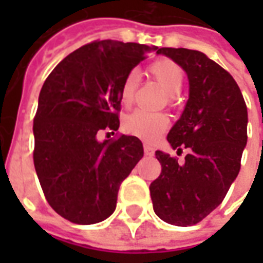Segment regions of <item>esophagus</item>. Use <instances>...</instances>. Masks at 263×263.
<instances>
[{"label": "esophagus", "mask_w": 263, "mask_h": 263, "mask_svg": "<svg viewBox=\"0 0 263 263\" xmlns=\"http://www.w3.org/2000/svg\"><path fill=\"white\" fill-rule=\"evenodd\" d=\"M143 152H145V155H146V156H154L155 149L152 148V146H149L148 143H145V145H143Z\"/></svg>", "instance_id": "obj_1"}]
</instances>
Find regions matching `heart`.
<instances>
[{
    "mask_svg": "<svg viewBox=\"0 0 263 263\" xmlns=\"http://www.w3.org/2000/svg\"><path fill=\"white\" fill-rule=\"evenodd\" d=\"M149 73L160 86L169 92V100L173 101L175 96L182 90L184 73L176 62L171 59H158L149 66ZM139 84V76L137 71H131L125 76L121 84L120 98L124 107L131 105L137 87ZM124 131L129 135L138 137L143 141H154L165 132L169 126V118L163 112H148L137 109L126 115L122 122Z\"/></svg>",
    "mask_w": 263,
    "mask_h": 263,
    "instance_id": "heart-1",
    "label": "heart"
}]
</instances>
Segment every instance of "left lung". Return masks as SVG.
I'll return each mask as SVG.
<instances>
[{"label": "left lung", "instance_id": "obj_1", "mask_svg": "<svg viewBox=\"0 0 263 263\" xmlns=\"http://www.w3.org/2000/svg\"><path fill=\"white\" fill-rule=\"evenodd\" d=\"M189 79V100L180 120L167 134L184 163L156 151L160 176L151 183L156 215L167 224L194 226L221 204L241 169L247 145L248 112L232 76L198 50L160 48Z\"/></svg>", "mask_w": 263, "mask_h": 263}]
</instances>
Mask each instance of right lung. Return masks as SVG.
Masks as SVG:
<instances>
[{
    "mask_svg": "<svg viewBox=\"0 0 263 263\" xmlns=\"http://www.w3.org/2000/svg\"><path fill=\"white\" fill-rule=\"evenodd\" d=\"M156 49L94 41L66 56L43 83L33 118V163L48 203L66 220L87 226L108 218L121 183L142 159L137 137L103 142L98 137L118 129L121 84Z\"/></svg>",
    "mask_w": 263,
    "mask_h": 263,
    "instance_id": "add662e5",
    "label": "right lung"
}]
</instances>
